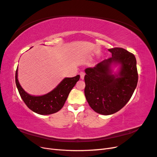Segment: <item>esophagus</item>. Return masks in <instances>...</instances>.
Masks as SVG:
<instances>
[{"instance_id": "esophagus-1", "label": "esophagus", "mask_w": 157, "mask_h": 157, "mask_svg": "<svg viewBox=\"0 0 157 157\" xmlns=\"http://www.w3.org/2000/svg\"><path fill=\"white\" fill-rule=\"evenodd\" d=\"M80 78H81V79H84V75H85L84 72H83V71H82V72H80Z\"/></svg>"}]
</instances>
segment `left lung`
<instances>
[{
	"label": "left lung",
	"instance_id": "8db88e82",
	"mask_svg": "<svg viewBox=\"0 0 157 157\" xmlns=\"http://www.w3.org/2000/svg\"><path fill=\"white\" fill-rule=\"evenodd\" d=\"M112 57L94 67L85 69L84 94L94 111L104 115L115 113L130 100L138 80L134 55L122 48L108 50ZM112 64H120L118 75L112 74Z\"/></svg>",
	"mask_w": 157,
	"mask_h": 157
}]
</instances>
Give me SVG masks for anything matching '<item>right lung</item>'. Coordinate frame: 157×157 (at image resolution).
<instances>
[{"instance_id": "1", "label": "right lung", "mask_w": 157, "mask_h": 157, "mask_svg": "<svg viewBox=\"0 0 157 157\" xmlns=\"http://www.w3.org/2000/svg\"><path fill=\"white\" fill-rule=\"evenodd\" d=\"M79 78V75L74 77L65 78L50 92L43 96H34L27 94L22 88L17 79V68L16 71V86L23 101L31 111L43 115L57 113L63 107L71 90Z\"/></svg>"}]
</instances>
